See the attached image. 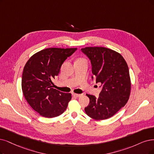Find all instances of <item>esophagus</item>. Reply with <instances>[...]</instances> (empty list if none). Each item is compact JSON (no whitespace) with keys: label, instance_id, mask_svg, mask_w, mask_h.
Masks as SVG:
<instances>
[{"label":"esophagus","instance_id":"obj_1","mask_svg":"<svg viewBox=\"0 0 154 154\" xmlns=\"http://www.w3.org/2000/svg\"><path fill=\"white\" fill-rule=\"evenodd\" d=\"M73 95L74 96H75V97H77V98H79V97H81V96H82V94H76V93H73Z\"/></svg>","mask_w":154,"mask_h":154}]
</instances>
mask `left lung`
I'll return each instance as SVG.
<instances>
[{
    "label": "left lung",
    "mask_w": 154,
    "mask_h": 154,
    "mask_svg": "<svg viewBox=\"0 0 154 154\" xmlns=\"http://www.w3.org/2000/svg\"><path fill=\"white\" fill-rule=\"evenodd\" d=\"M81 51L91 61L96 82L102 86L98 98L86 94L90 101L85 112L95 120H105L114 116L129 100L131 79L128 66L121 54L109 48L87 47Z\"/></svg>",
    "instance_id": "left-lung-1"
}]
</instances>
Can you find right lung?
Masks as SVG:
<instances>
[{
    "instance_id": "add662e5",
    "label": "right lung",
    "mask_w": 154,
    "mask_h": 154,
    "mask_svg": "<svg viewBox=\"0 0 154 154\" xmlns=\"http://www.w3.org/2000/svg\"><path fill=\"white\" fill-rule=\"evenodd\" d=\"M77 48H48L34 54L25 64L22 75L23 93L32 109L42 117L62 114L72 99L70 93L53 88V80L68 57Z\"/></svg>"
}]
</instances>
